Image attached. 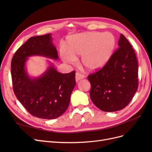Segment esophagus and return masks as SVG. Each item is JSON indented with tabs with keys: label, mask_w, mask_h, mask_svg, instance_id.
Segmentation results:
<instances>
[{
	"label": "esophagus",
	"mask_w": 152,
	"mask_h": 152,
	"mask_svg": "<svg viewBox=\"0 0 152 152\" xmlns=\"http://www.w3.org/2000/svg\"><path fill=\"white\" fill-rule=\"evenodd\" d=\"M84 75L83 74H82L80 72H77L75 73V80L76 82H78L79 80L84 79Z\"/></svg>",
	"instance_id": "1"
}]
</instances>
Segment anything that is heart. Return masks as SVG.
I'll list each match as a JSON object with an SVG mask.
<instances>
[{
  "instance_id": "1",
  "label": "heart",
  "mask_w": 152,
  "mask_h": 152,
  "mask_svg": "<svg viewBox=\"0 0 152 152\" xmlns=\"http://www.w3.org/2000/svg\"><path fill=\"white\" fill-rule=\"evenodd\" d=\"M115 45V38L110 32L86 31L69 36L66 50H61L63 60L74 63L81 56V63L87 70L102 68L111 58Z\"/></svg>"
}]
</instances>
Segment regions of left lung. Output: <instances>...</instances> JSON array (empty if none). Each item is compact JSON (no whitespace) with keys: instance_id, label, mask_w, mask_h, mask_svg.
Here are the masks:
<instances>
[{"instance_id":"1","label":"left lung","mask_w":152,"mask_h":152,"mask_svg":"<svg viewBox=\"0 0 152 152\" xmlns=\"http://www.w3.org/2000/svg\"><path fill=\"white\" fill-rule=\"evenodd\" d=\"M118 45L107 63L87 77L91 86V101L107 112L125 108L138 87V65L134 50L122 34Z\"/></svg>"}]
</instances>
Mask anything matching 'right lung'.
<instances>
[{"label": "right lung", "instance_id": "1", "mask_svg": "<svg viewBox=\"0 0 152 152\" xmlns=\"http://www.w3.org/2000/svg\"><path fill=\"white\" fill-rule=\"evenodd\" d=\"M42 56L58 59L51 34L30 38L17 50L11 61L12 87L17 99L31 115L54 119L65 112L76 84L75 72L61 73L50 63L42 75L31 78L25 65L28 58Z\"/></svg>", "mask_w": 152, "mask_h": 152}]
</instances>
